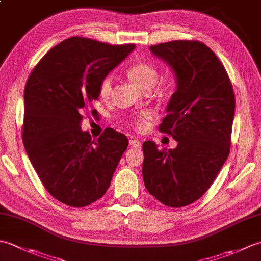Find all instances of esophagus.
Returning a JSON list of instances; mask_svg holds the SVG:
<instances>
[{"label":"esophagus","mask_w":261,"mask_h":261,"mask_svg":"<svg viewBox=\"0 0 261 261\" xmlns=\"http://www.w3.org/2000/svg\"><path fill=\"white\" fill-rule=\"evenodd\" d=\"M129 143H130V146L134 147V148H140L141 147V141L138 140V139H131L129 141Z\"/></svg>","instance_id":"obj_1"}]
</instances>
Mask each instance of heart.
I'll use <instances>...</instances> for the list:
<instances>
[{
    "label": "heart",
    "mask_w": 261,
    "mask_h": 261,
    "mask_svg": "<svg viewBox=\"0 0 261 261\" xmlns=\"http://www.w3.org/2000/svg\"><path fill=\"white\" fill-rule=\"evenodd\" d=\"M126 74L131 80H134L137 84H139L145 90L152 88L158 81V69L153 65L146 62H137L132 64L129 68L126 69ZM114 86L113 76L107 75L99 82L98 85V94L103 99H108L112 95ZM152 112L149 110L142 111L139 114H135L129 116V122L137 129H142L145 121L151 118Z\"/></svg>",
    "instance_id": "1"
}]
</instances>
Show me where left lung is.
Here are the masks:
<instances>
[{
	"mask_svg": "<svg viewBox=\"0 0 261 261\" xmlns=\"http://www.w3.org/2000/svg\"><path fill=\"white\" fill-rule=\"evenodd\" d=\"M150 51L176 75V91L158 129L177 147L143 142V181L166 206L182 207L204 195L229 156L234 92L223 64L201 41L158 43Z\"/></svg>",
	"mask_w": 261,
	"mask_h": 261,
	"instance_id": "8db88e82",
	"label": "left lung"
}]
</instances>
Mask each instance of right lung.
Wrapping results in <instances>:
<instances>
[{"mask_svg": "<svg viewBox=\"0 0 261 261\" xmlns=\"http://www.w3.org/2000/svg\"><path fill=\"white\" fill-rule=\"evenodd\" d=\"M135 47L71 37L51 48L28 77L25 151L48 193L71 207L87 206L107 193L127 148L126 137L111 127L93 140L81 121L98 99L99 82Z\"/></svg>", "mask_w": 261, "mask_h": 261, "instance_id": "right-lung-1", "label": "right lung"}]
</instances>
